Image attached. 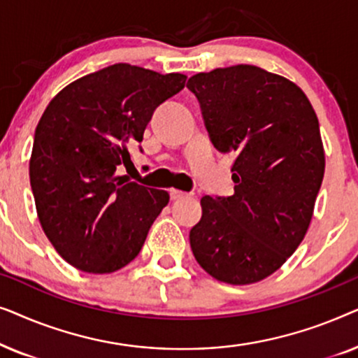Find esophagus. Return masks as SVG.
Listing matches in <instances>:
<instances>
[{
  "mask_svg": "<svg viewBox=\"0 0 358 358\" xmlns=\"http://www.w3.org/2000/svg\"><path fill=\"white\" fill-rule=\"evenodd\" d=\"M169 195H171V200H180V199L189 197L187 192H182V190H179V189H171Z\"/></svg>",
  "mask_w": 358,
  "mask_h": 358,
  "instance_id": "obj_1",
  "label": "esophagus"
}]
</instances>
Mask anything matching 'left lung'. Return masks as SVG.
<instances>
[{
  "label": "left lung",
  "mask_w": 358,
  "mask_h": 358,
  "mask_svg": "<svg viewBox=\"0 0 358 358\" xmlns=\"http://www.w3.org/2000/svg\"><path fill=\"white\" fill-rule=\"evenodd\" d=\"M210 141L231 153L234 194L200 200L190 248L220 282L248 285L277 271L310 227L324 176L315 109L287 78L254 65L189 78Z\"/></svg>",
  "instance_id": "1"
}]
</instances>
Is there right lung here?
I'll return each mask as SVG.
<instances>
[{
  "mask_svg": "<svg viewBox=\"0 0 358 358\" xmlns=\"http://www.w3.org/2000/svg\"><path fill=\"white\" fill-rule=\"evenodd\" d=\"M187 76L115 63L73 81L38 120L29 176L38 220L73 267L110 273L141 251L166 190L119 176L134 166L156 107L184 90Z\"/></svg>",
  "mask_w": 358,
  "mask_h": 358,
  "instance_id": "right-lung-1",
  "label": "right lung"
}]
</instances>
